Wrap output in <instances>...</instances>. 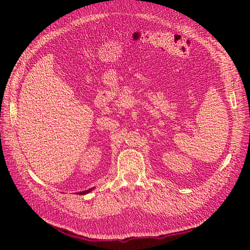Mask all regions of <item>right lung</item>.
I'll list each match as a JSON object with an SVG mask.
<instances>
[{
  "mask_svg": "<svg viewBox=\"0 0 250 250\" xmlns=\"http://www.w3.org/2000/svg\"><path fill=\"white\" fill-rule=\"evenodd\" d=\"M93 190V188H89V190H86V191H83V192H80V193H78L79 195H83V194H87L88 192H90V191H92Z\"/></svg>",
  "mask_w": 250,
  "mask_h": 250,
  "instance_id": "right-lung-1",
  "label": "right lung"
}]
</instances>
